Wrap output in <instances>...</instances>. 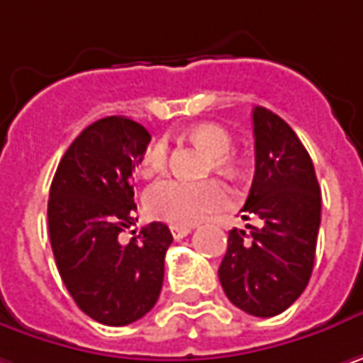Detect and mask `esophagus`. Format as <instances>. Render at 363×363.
<instances>
[{
    "label": "esophagus",
    "mask_w": 363,
    "mask_h": 363,
    "mask_svg": "<svg viewBox=\"0 0 363 363\" xmlns=\"http://www.w3.org/2000/svg\"><path fill=\"white\" fill-rule=\"evenodd\" d=\"M170 232H172V236H174V240H181L184 238L186 234H191V228L189 225H170Z\"/></svg>",
    "instance_id": "1"
}]
</instances>
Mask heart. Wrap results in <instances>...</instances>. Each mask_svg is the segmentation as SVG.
I'll return each mask as SVG.
<instances>
[{
    "instance_id": "obj_1",
    "label": "heart",
    "mask_w": 363,
    "mask_h": 363,
    "mask_svg": "<svg viewBox=\"0 0 363 363\" xmlns=\"http://www.w3.org/2000/svg\"><path fill=\"white\" fill-rule=\"evenodd\" d=\"M189 139L211 154L209 170L222 174H236L238 160L232 154V135L222 125L201 123L186 131ZM168 164V143L166 139H156L145 150L139 162V172L143 177H154ZM145 211L152 218L164 220L174 225H193L211 213L224 211L230 205V193L220 181L189 182L179 179H164L154 182L143 195Z\"/></svg>"
}]
</instances>
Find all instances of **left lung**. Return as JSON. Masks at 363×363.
<instances>
[{
  "label": "left lung",
  "mask_w": 363,
  "mask_h": 363,
  "mask_svg": "<svg viewBox=\"0 0 363 363\" xmlns=\"http://www.w3.org/2000/svg\"><path fill=\"white\" fill-rule=\"evenodd\" d=\"M255 179L220 265L228 300L252 316L288 310L308 286L320 225V186L306 147L281 117L255 106Z\"/></svg>",
  "instance_id": "1"
}]
</instances>
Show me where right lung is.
<instances>
[{"mask_svg": "<svg viewBox=\"0 0 363 363\" xmlns=\"http://www.w3.org/2000/svg\"><path fill=\"white\" fill-rule=\"evenodd\" d=\"M150 133L125 117L86 127L67 147L49 191V238L59 275L75 304L108 327H125L158 302L168 225L152 222L127 245L118 234L135 224L131 174Z\"/></svg>", "mask_w": 363, "mask_h": 363, "instance_id": "obj_1", "label": "right lung"}]
</instances>
